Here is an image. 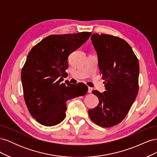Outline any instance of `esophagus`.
<instances>
[{
  "mask_svg": "<svg viewBox=\"0 0 157 157\" xmlns=\"http://www.w3.org/2000/svg\"><path fill=\"white\" fill-rule=\"evenodd\" d=\"M92 90H93V88H91V87H88V93H91V92H92Z\"/></svg>",
  "mask_w": 157,
  "mask_h": 157,
  "instance_id": "esophagus-1",
  "label": "esophagus"
}]
</instances>
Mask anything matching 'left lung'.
Masks as SVG:
<instances>
[{
  "label": "left lung",
  "mask_w": 157,
  "mask_h": 157,
  "mask_svg": "<svg viewBox=\"0 0 157 157\" xmlns=\"http://www.w3.org/2000/svg\"><path fill=\"white\" fill-rule=\"evenodd\" d=\"M92 44L98 67L105 80L106 91L93 90L99 99L96 107L89 109V117L101 127H111L126 116L138 92L140 67L136 56L126 41L113 35L94 33Z\"/></svg>",
  "instance_id": "1"
}]
</instances>
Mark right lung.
Returning a JSON list of instances; mask_svg holds the SVG:
<instances>
[{"label":"right lung","mask_w":157,"mask_h":157,"mask_svg":"<svg viewBox=\"0 0 157 157\" xmlns=\"http://www.w3.org/2000/svg\"><path fill=\"white\" fill-rule=\"evenodd\" d=\"M91 35L81 32L50 35L29 52L21 74L23 96L31 116L40 124H58L65 118L67 101L86 94L88 87L83 83L61 82L69 55Z\"/></svg>","instance_id":"right-lung-1"}]
</instances>
